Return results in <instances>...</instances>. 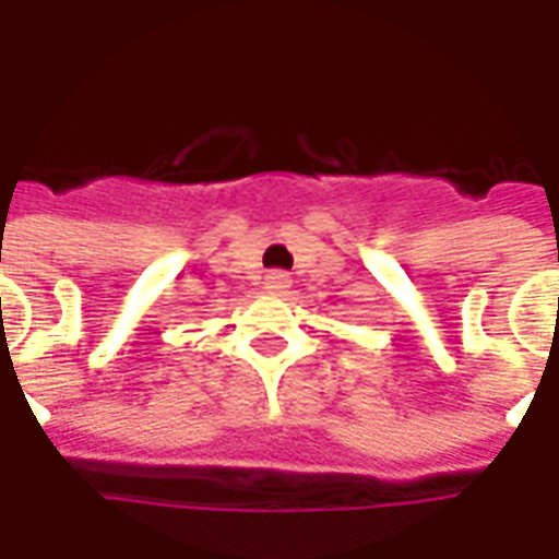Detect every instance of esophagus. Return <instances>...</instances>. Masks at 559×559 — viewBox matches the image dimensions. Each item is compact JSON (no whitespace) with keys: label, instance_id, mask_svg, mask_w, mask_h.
Wrapping results in <instances>:
<instances>
[{"label":"esophagus","instance_id":"obj_1","mask_svg":"<svg viewBox=\"0 0 559 559\" xmlns=\"http://www.w3.org/2000/svg\"><path fill=\"white\" fill-rule=\"evenodd\" d=\"M293 287V278H289L287 272H270L266 278H263V289L272 293V296H281V293H287Z\"/></svg>","mask_w":559,"mask_h":559}]
</instances>
